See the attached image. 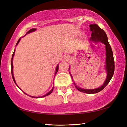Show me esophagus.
<instances>
[{
    "label": "esophagus",
    "instance_id": "obj_1",
    "mask_svg": "<svg viewBox=\"0 0 127 127\" xmlns=\"http://www.w3.org/2000/svg\"><path fill=\"white\" fill-rule=\"evenodd\" d=\"M66 60H68V59H69V57H68V56H66Z\"/></svg>",
    "mask_w": 127,
    "mask_h": 127
}]
</instances>
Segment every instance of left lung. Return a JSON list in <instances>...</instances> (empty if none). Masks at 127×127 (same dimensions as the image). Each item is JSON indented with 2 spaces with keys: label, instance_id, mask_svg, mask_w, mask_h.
Listing matches in <instances>:
<instances>
[{
  "label": "left lung",
  "instance_id": "1",
  "mask_svg": "<svg viewBox=\"0 0 127 127\" xmlns=\"http://www.w3.org/2000/svg\"><path fill=\"white\" fill-rule=\"evenodd\" d=\"M89 27L90 31L91 32V37L90 40L92 41H95V42L100 41V42L104 43L106 45V70L107 72L106 79V81L104 82L103 86H102L98 88H96V89L93 90H87L81 88L76 86L75 83L73 82H73L76 88L79 91L87 94H94L98 93V92L103 90L107 86V84L109 83V81H110L114 72V61L112 48H111L110 45L109 44L107 35L105 31L100 28L96 24H91V25H89ZM71 77H72V75H71Z\"/></svg>",
  "mask_w": 127,
  "mask_h": 127
}]
</instances>
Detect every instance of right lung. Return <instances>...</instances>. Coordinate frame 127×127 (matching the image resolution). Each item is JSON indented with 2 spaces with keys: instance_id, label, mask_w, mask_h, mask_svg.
I'll return each mask as SVG.
<instances>
[{
  "instance_id": "right-lung-1",
  "label": "right lung",
  "mask_w": 127,
  "mask_h": 127,
  "mask_svg": "<svg viewBox=\"0 0 127 127\" xmlns=\"http://www.w3.org/2000/svg\"><path fill=\"white\" fill-rule=\"evenodd\" d=\"M35 30H36V29H35V28H32V29H30V30H29V31H28V32L27 33H27H29L32 32H33V31H34ZM20 39L18 40V41H17V43L16 45H17V44H18V43L20 42ZM14 52H15V51H14ZM14 52L13 54V55H12L11 62V74H12V77H13V80H14V82H15V84H16V83H15V79H14V75H13V58L14 55ZM58 66H57V68H56V70H55V74H56V73H57V72H58ZM53 88H54V87H53V88H52V89L51 90V91L48 92V93L47 94H46V95H44V96H40V97H39V98H43V97L46 96H47V95H50V94H51V93H52V92H53ZM32 98H38V97H34V96H32Z\"/></svg>"
}]
</instances>
